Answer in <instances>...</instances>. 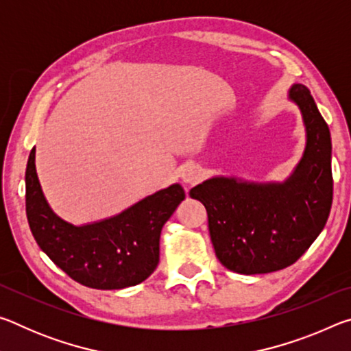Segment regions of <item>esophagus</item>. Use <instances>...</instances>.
I'll return each instance as SVG.
<instances>
[{
  "label": "esophagus",
  "instance_id": "34e87169",
  "mask_svg": "<svg viewBox=\"0 0 351 351\" xmlns=\"http://www.w3.org/2000/svg\"><path fill=\"white\" fill-rule=\"evenodd\" d=\"M180 176H181L182 182H186V184H195V182L199 181L201 173H199L198 167H195V165H186V167H182Z\"/></svg>",
  "mask_w": 351,
  "mask_h": 351
}]
</instances>
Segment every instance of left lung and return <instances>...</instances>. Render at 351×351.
Segmentation results:
<instances>
[{
	"label": "left lung",
	"instance_id": "obj_1",
	"mask_svg": "<svg viewBox=\"0 0 351 351\" xmlns=\"http://www.w3.org/2000/svg\"><path fill=\"white\" fill-rule=\"evenodd\" d=\"M288 99L302 112L306 144L282 182L213 176L190 190L209 217L217 258L239 274H268L299 260L328 219L332 201L331 136L310 90L294 83Z\"/></svg>",
	"mask_w": 351,
	"mask_h": 351
}]
</instances>
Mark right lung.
Instances as JSON below:
<instances>
[{
  "label": "right lung",
  "instance_id": "1",
  "mask_svg": "<svg viewBox=\"0 0 351 351\" xmlns=\"http://www.w3.org/2000/svg\"><path fill=\"white\" fill-rule=\"evenodd\" d=\"M186 198L181 184L158 190L117 215L75 226L51 209L35 169L26 167V215L37 245L73 280L94 289H123L144 282L159 263L165 221Z\"/></svg>",
  "mask_w": 351,
  "mask_h": 351
}]
</instances>
